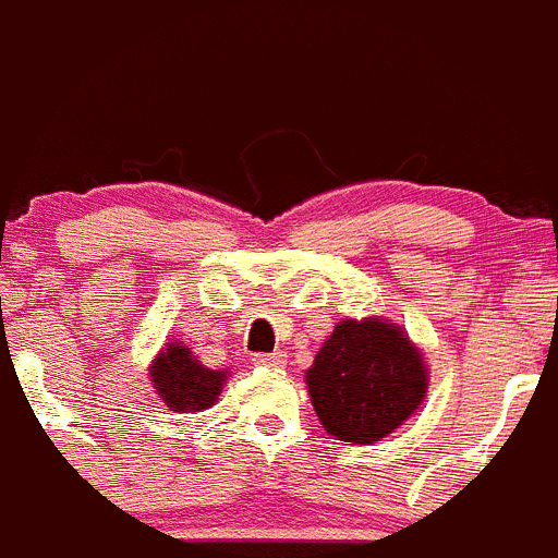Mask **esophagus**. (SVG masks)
I'll list each match as a JSON object with an SVG mask.
<instances>
[{"mask_svg": "<svg viewBox=\"0 0 558 558\" xmlns=\"http://www.w3.org/2000/svg\"><path fill=\"white\" fill-rule=\"evenodd\" d=\"M254 365L259 367H282L284 365V354H254Z\"/></svg>", "mask_w": 558, "mask_h": 558, "instance_id": "1", "label": "esophagus"}]
</instances>
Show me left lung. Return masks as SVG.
<instances>
[{"mask_svg":"<svg viewBox=\"0 0 558 558\" xmlns=\"http://www.w3.org/2000/svg\"><path fill=\"white\" fill-rule=\"evenodd\" d=\"M306 385L326 432L365 446L421 407L426 367L398 326L340 320L306 371Z\"/></svg>","mask_w":558,"mask_h":558,"instance_id":"8db88e82","label":"left lung"}]
</instances>
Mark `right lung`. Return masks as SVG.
Here are the masks:
<instances>
[{
  "mask_svg": "<svg viewBox=\"0 0 558 558\" xmlns=\"http://www.w3.org/2000/svg\"><path fill=\"white\" fill-rule=\"evenodd\" d=\"M151 379H155V390L160 392L162 401L173 412H187V409L198 412V409H207L216 403L218 392L227 381V373L207 371V367L193 360L185 345L173 342L157 356L155 367H151Z\"/></svg>",
  "mask_w": 558,
  "mask_h": 558,
  "instance_id": "right-lung-1",
  "label": "right lung"
}]
</instances>
